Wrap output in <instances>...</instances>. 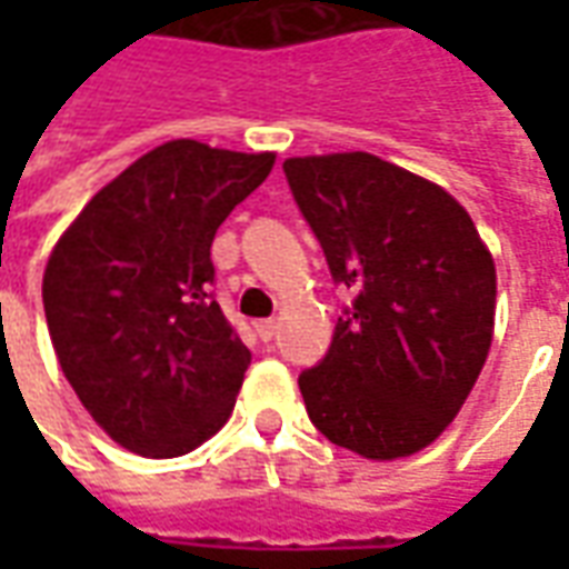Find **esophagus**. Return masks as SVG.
I'll use <instances>...</instances> for the list:
<instances>
[{"label":"esophagus","mask_w":569,"mask_h":569,"mask_svg":"<svg viewBox=\"0 0 569 569\" xmlns=\"http://www.w3.org/2000/svg\"><path fill=\"white\" fill-rule=\"evenodd\" d=\"M252 329H256V335H259L261 341H271L273 335H277V320H259Z\"/></svg>","instance_id":"esophagus-1"}]
</instances>
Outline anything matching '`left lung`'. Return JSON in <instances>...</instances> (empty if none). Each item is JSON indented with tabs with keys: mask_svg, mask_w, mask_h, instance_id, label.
<instances>
[{
	"mask_svg": "<svg viewBox=\"0 0 569 569\" xmlns=\"http://www.w3.org/2000/svg\"><path fill=\"white\" fill-rule=\"evenodd\" d=\"M286 179L353 308L298 387L313 427L366 460L423 451L472 393L493 341L497 268L469 212L369 151L286 158Z\"/></svg>",
	"mask_w": 569,
	"mask_h": 569,
	"instance_id": "1",
	"label": "left lung"
}]
</instances>
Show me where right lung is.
Masks as SVG:
<instances>
[{"instance_id":"right-lung-1","label":"right lung","mask_w":569,"mask_h":569,"mask_svg":"<svg viewBox=\"0 0 569 569\" xmlns=\"http://www.w3.org/2000/svg\"><path fill=\"white\" fill-rule=\"evenodd\" d=\"M273 158L163 142L100 188L51 249L42 301L57 362L121 448L179 457L231 418L249 350L207 296L210 247Z\"/></svg>"}]
</instances>
